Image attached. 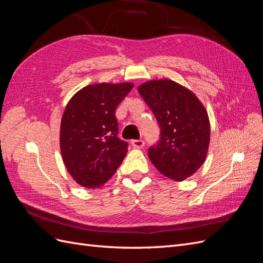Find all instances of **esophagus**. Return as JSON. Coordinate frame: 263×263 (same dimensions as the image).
Instances as JSON below:
<instances>
[{
  "label": "esophagus",
  "mask_w": 263,
  "mask_h": 263,
  "mask_svg": "<svg viewBox=\"0 0 263 263\" xmlns=\"http://www.w3.org/2000/svg\"><path fill=\"white\" fill-rule=\"evenodd\" d=\"M130 144H132V146L134 148H142V147L145 146V141L141 140V139H138V140L134 139V140L130 141Z\"/></svg>",
  "instance_id": "1"
}]
</instances>
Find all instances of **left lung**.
Here are the masks:
<instances>
[{
  "label": "left lung",
  "mask_w": 263,
  "mask_h": 263,
  "mask_svg": "<svg viewBox=\"0 0 263 263\" xmlns=\"http://www.w3.org/2000/svg\"><path fill=\"white\" fill-rule=\"evenodd\" d=\"M138 92L160 126V140L148 150L150 161L164 177L181 182L201 168L210 146L211 126L201 101L169 79L150 80Z\"/></svg>",
  "instance_id": "left-lung-1"
}]
</instances>
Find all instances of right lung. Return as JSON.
<instances>
[{
  "mask_svg": "<svg viewBox=\"0 0 263 263\" xmlns=\"http://www.w3.org/2000/svg\"><path fill=\"white\" fill-rule=\"evenodd\" d=\"M130 82L87 85L70 99L60 124V151L70 176L84 187H100L123 162L128 144L117 137L115 110Z\"/></svg>",
  "mask_w": 263,
  "mask_h": 263,
  "instance_id": "obj_1",
  "label": "right lung"
}]
</instances>
